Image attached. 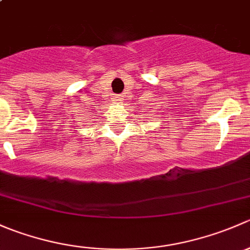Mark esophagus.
<instances>
[{
  "label": "esophagus",
  "mask_w": 250,
  "mask_h": 250,
  "mask_svg": "<svg viewBox=\"0 0 250 250\" xmlns=\"http://www.w3.org/2000/svg\"><path fill=\"white\" fill-rule=\"evenodd\" d=\"M115 100L117 103H121L123 100V97H121V95H117V97H115Z\"/></svg>",
  "instance_id": "34e87169"
}]
</instances>
